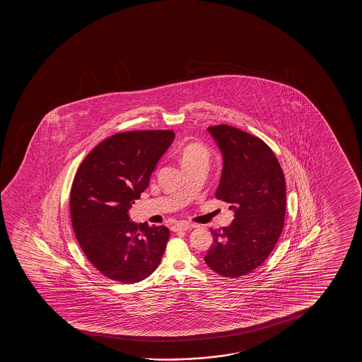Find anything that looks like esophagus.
Listing matches in <instances>:
<instances>
[{"instance_id": "34e87169", "label": "esophagus", "mask_w": 362, "mask_h": 362, "mask_svg": "<svg viewBox=\"0 0 362 362\" xmlns=\"http://www.w3.org/2000/svg\"><path fill=\"white\" fill-rule=\"evenodd\" d=\"M189 228H190V225L187 223H178L172 226L173 231H187Z\"/></svg>"}]
</instances>
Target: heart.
I'll list each match as a JSON object with an SVG mask.
<instances>
[{"mask_svg":"<svg viewBox=\"0 0 362 362\" xmlns=\"http://www.w3.org/2000/svg\"><path fill=\"white\" fill-rule=\"evenodd\" d=\"M210 159V151L202 142H190L185 144L180 153L179 160L184 169L193 168L198 165H208Z\"/></svg>","mask_w":362,"mask_h":362,"instance_id":"1","label":"heart"}]
</instances>
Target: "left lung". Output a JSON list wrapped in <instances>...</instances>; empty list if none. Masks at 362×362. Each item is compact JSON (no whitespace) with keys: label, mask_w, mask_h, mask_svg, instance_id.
Masks as SVG:
<instances>
[{"label":"left lung","mask_w":362,"mask_h":362,"mask_svg":"<svg viewBox=\"0 0 362 362\" xmlns=\"http://www.w3.org/2000/svg\"><path fill=\"white\" fill-rule=\"evenodd\" d=\"M208 129L223 159L215 197L230 205L235 218L228 228H210L214 243L204 259L220 276L241 277L267 259L282 233L284 174L262 139L228 124Z\"/></svg>","instance_id":"obj_1"}]
</instances>
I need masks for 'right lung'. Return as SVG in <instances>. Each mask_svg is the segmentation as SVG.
Wrapping results in <instances>:
<instances>
[{"mask_svg":"<svg viewBox=\"0 0 362 362\" xmlns=\"http://www.w3.org/2000/svg\"><path fill=\"white\" fill-rule=\"evenodd\" d=\"M174 136L170 129L114 134L85 157L75 174L70 190L75 238L105 277L137 283L158 267L168 228L137 225L129 220V210L148 187Z\"/></svg>","mask_w":362,"mask_h":362,"instance_id":"1","label":"right lung"}]
</instances>
